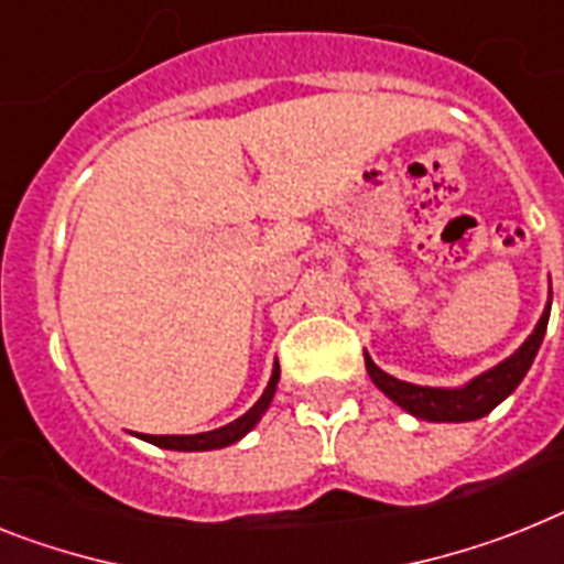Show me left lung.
<instances>
[{
    "mask_svg": "<svg viewBox=\"0 0 564 564\" xmlns=\"http://www.w3.org/2000/svg\"><path fill=\"white\" fill-rule=\"evenodd\" d=\"M547 318H551V301H547V310L542 312L536 329L528 335L522 347L516 349L510 358H505L501 364H496L494 370L481 372L465 387H456V390H444V387H419L406 384L399 378L387 376L381 367L372 364V358L364 352V361H367V372H370L372 384L384 392L387 399H392L401 410H406L415 419L424 421H476L481 415H487L494 406H499L501 401L508 399L516 387L522 384V378L531 370L533 358H536L539 347H542V338H545Z\"/></svg>",
    "mask_w": 564,
    "mask_h": 564,
    "instance_id": "left-lung-1",
    "label": "left lung"
}]
</instances>
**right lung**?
<instances>
[{
	"label": "right lung",
	"instance_id": "right-lung-1",
	"mask_svg": "<svg viewBox=\"0 0 564 564\" xmlns=\"http://www.w3.org/2000/svg\"><path fill=\"white\" fill-rule=\"evenodd\" d=\"M278 378H281V367L274 364L272 378H269L267 390L254 401V406L249 413H243L240 419H235L226 427L209 430V433H197V435H143L145 442L158 444V447H165V451H217V447H229V444L240 442L249 430L260 421V415L269 410V401L274 395V387H278Z\"/></svg>",
	"mask_w": 564,
	"mask_h": 564
}]
</instances>
